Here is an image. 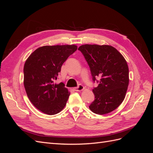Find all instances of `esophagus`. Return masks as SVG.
<instances>
[{
  "label": "esophagus",
  "mask_w": 153,
  "mask_h": 153,
  "mask_svg": "<svg viewBox=\"0 0 153 153\" xmlns=\"http://www.w3.org/2000/svg\"><path fill=\"white\" fill-rule=\"evenodd\" d=\"M84 89V87L82 85H79L78 87L74 88V90L75 91H82Z\"/></svg>",
  "instance_id": "obj_1"
}]
</instances>
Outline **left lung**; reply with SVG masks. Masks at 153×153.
I'll return each mask as SVG.
<instances>
[{
  "mask_svg": "<svg viewBox=\"0 0 153 153\" xmlns=\"http://www.w3.org/2000/svg\"><path fill=\"white\" fill-rule=\"evenodd\" d=\"M89 66L92 80L100 78L92 92L89 105L92 112L103 115L112 112L122 103L129 84V69L122 54L110 45H83L78 48Z\"/></svg>",
  "mask_w": 153,
  "mask_h": 153,
  "instance_id": "8db88e82",
  "label": "left lung"
}]
</instances>
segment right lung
Wrapping results in <instances>:
<instances>
[{
	"label": "right lung",
	"mask_w": 153,
	"mask_h": 153,
	"mask_svg": "<svg viewBox=\"0 0 153 153\" xmlns=\"http://www.w3.org/2000/svg\"><path fill=\"white\" fill-rule=\"evenodd\" d=\"M77 46H43L26 60L24 84L27 96L36 108L48 115L57 114L64 108L70 94L62 82L55 84L61 66Z\"/></svg>",
	"instance_id": "right-lung-1"
}]
</instances>
